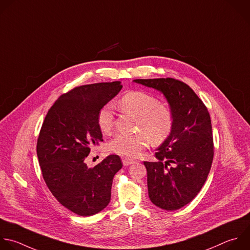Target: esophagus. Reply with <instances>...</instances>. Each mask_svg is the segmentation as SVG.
Returning a JSON list of instances; mask_svg holds the SVG:
<instances>
[{
    "mask_svg": "<svg viewBox=\"0 0 250 250\" xmlns=\"http://www.w3.org/2000/svg\"><path fill=\"white\" fill-rule=\"evenodd\" d=\"M134 163V160H132V159H130V158H124L123 159V164L125 165V166H129V165H131V164H133Z\"/></svg>",
    "mask_w": 250,
    "mask_h": 250,
    "instance_id": "1",
    "label": "esophagus"
}]
</instances>
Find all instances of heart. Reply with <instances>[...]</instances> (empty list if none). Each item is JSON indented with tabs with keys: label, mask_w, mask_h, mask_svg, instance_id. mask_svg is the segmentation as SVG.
Instances as JSON below:
<instances>
[{
	"label": "heart",
	"mask_w": 250,
	"mask_h": 250,
	"mask_svg": "<svg viewBox=\"0 0 250 250\" xmlns=\"http://www.w3.org/2000/svg\"><path fill=\"white\" fill-rule=\"evenodd\" d=\"M123 112L129 113L138 118L135 134H118L108 144L111 152L136 157L143 149L148 147L150 139L154 144L162 143L173 131L175 117L173 110L161 104L157 97L144 91H130L119 101ZM98 127L104 134H109L114 127V113L111 105L100 109L97 116Z\"/></svg>",
	"instance_id": "1"
}]
</instances>
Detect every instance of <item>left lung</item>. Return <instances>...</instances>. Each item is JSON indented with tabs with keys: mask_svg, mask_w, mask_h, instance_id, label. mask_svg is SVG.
Returning a JSON list of instances; mask_svg holds the SVG:
<instances>
[{
	"mask_svg": "<svg viewBox=\"0 0 250 250\" xmlns=\"http://www.w3.org/2000/svg\"><path fill=\"white\" fill-rule=\"evenodd\" d=\"M133 81L161 91L173 110L172 133L157 149V161L144 165L152 203L164 210H178L198 194L211 169L214 142L208 109L181 80L167 77Z\"/></svg>",
	"mask_w": 250,
	"mask_h": 250,
	"instance_id": "obj_1",
	"label": "left lung"
}]
</instances>
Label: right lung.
Instances as JSON below:
<instances>
[{"label":"right lung","mask_w":250,"mask_h":250,"mask_svg":"<svg viewBox=\"0 0 250 250\" xmlns=\"http://www.w3.org/2000/svg\"><path fill=\"white\" fill-rule=\"evenodd\" d=\"M123 88L120 81L74 87L48 111L37 139L43 179L56 199L79 216H92L111 200L114 176L122 169L118 155H109L94 168L84 160L99 145L97 116Z\"/></svg>","instance_id":"1"}]
</instances>
